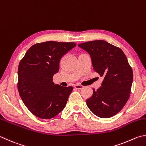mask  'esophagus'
<instances>
[{
  "label": "esophagus",
  "instance_id": "1",
  "mask_svg": "<svg viewBox=\"0 0 146 146\" xmlns=\"http://www.w3.org/2000/svg\"><path fill=\"white\" fill-rule=\"evenodd\" d=\"M74 88H75L76 89H78V90H81L83 88V86H82V85H78V84H76L74 86Z\"/></svg>",
  "mask_w": 146,
  "mask_h": 146
}]
</instances>
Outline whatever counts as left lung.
I'll list each match as a JSON object with an SVG mask.
<instances>
[{
  "mask_svg": "<svg viewBox=\"0 0 146 146\" xmlns=\"http://www.w3.org/2000/svg\"><path fill=\"white\" fill-rule=\"evenodd\" d=\"M90 54L93 69L104 77L100 88L93 89L86 104L93 114L108 118L117 114L127 102L133 81V70L119 48L103 40L79 44Z\"/></svg>",
  "mask_w": 146,
  "mask_h": 146,
  "instance_id": "1",
  "label": "left lung"
}]
</instances>
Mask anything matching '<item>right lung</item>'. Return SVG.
I'll use <instances>...</instances> for the list:
<instances>
[{
  "mask_svg": "<svg viewBox=\"0 0 146 146\" xmlns=\"http://www.w3.org/2000/svg\"><path fill=\"white\" fill-rule=\"evenodd\" d=\"M75 46L74 42L37 43L29 49L20 62L19 94L35 116L51 119L64 109L73 87L54 84L53 77L58 72L62 57Z\"/></svg>",
  "mask_w": 146,
  "mask_h": 146,
  "instance_id": "right-lung-1",
  "label": "right lung"
}]
</instances>
